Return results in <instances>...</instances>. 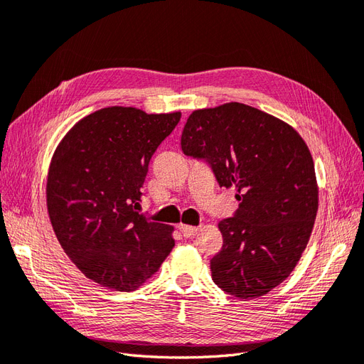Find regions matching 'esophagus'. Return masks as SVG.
Wrapping results in <instances>:
<instances>
[{"mask_svg":"<svg viewBox=\"0 0 364 364\" xmlns=\"http://www.w3.org/2000/svg\"><path fill=\"white\" fill-rule=\"evenodd\" d=\"M179 230L182 232V235L185 238H190V237H194L197 234V230H199V228L196 226H186V225H179Z\"/></svg>","mask_w":364,"mask_h":364,"instance_id":"34e87169","label":"esophagus"}]
</instances>
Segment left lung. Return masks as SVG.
Instances as JSON below:
<instances>
[{
  "label": "left lung",
  "mask_w": 364,
  "mask_h": 364,
  "mask_svg": "<svg viewBox=\"0 0 364 364\" xmlns=\"http://www.w3.org/2000/svg\"><path fill=\"white\" fill-rule=\"evenodd\" d=\"M186 156L205 159L220 186L235 188L234 217L218 229L213 281L253 299L289 278L305 250L318 206L314 162L285 121L243 103L197 109L182 132Z\"/></svg>",
  "instance_id": "left-lung-1"
}]
</instances>
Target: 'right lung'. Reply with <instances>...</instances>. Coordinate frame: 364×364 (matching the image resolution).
I'll list each match as a JSON object with an SVG mask.
<instances>
[{"label": "right lung", "instance_id": "right-lung-1", "mask_svg": "<svg viewBox=\"0 0 364 364\" xmlns=\"http://www.w3.org/2000/svg\"><path fill=\"white\" fill-rule=\"evenodd\" d=\"M179 119L181 112L103 107L77 121L51 158L47 209L54 234L77 269L106 289L136 290L174 247V228L138 209L149 162Z\"/></svg>", "mask_w": 364, "mask_h": 364}]
</instances>
